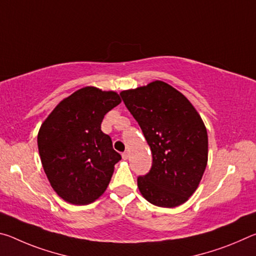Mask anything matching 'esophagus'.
<instances>
[{
  "mask_svg": "<svg viewBox=\"0 0 256 256\" xmlns=\"http://www.w3.org/2000/svg\"><path fill=\"white\" fill-rule=\"evenodd\" d=\"M122 158H123L124 160H126V159L128 158V151H125V152L122 154Z\"/></svg>",
  "mask_w": 256,
  "mask_h": 256,
  "instance_id": "1",
  "label": "esophagus"
}]
</instances>
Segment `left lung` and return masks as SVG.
Instances as JSON below:
<instances>
[{
	"label": "left lung",
	"mask_w": 256,
	"mask_h": 256,
	"mask_svg": "<svg viewBox=\"0 0 256 256\" xmlns=\"http://www.w3.org/2000/svg\"><path fill=\"white\" fill-rule=\"evenodd\" d=\"M152 152V167L138 178L146 201L162 208L183 204L196 192L208 164V133L200 114L164 81L120 92Z\"/></svg>",
	"instance_id": "1"
}]
</instances>
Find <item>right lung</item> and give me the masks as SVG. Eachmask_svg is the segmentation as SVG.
I'll return each instance as SVG.
<instances>
[{"mask_svg": "<svg viewBox=\"0 0 256 256\" xmlns=\"http://www.w3.org/2000/svg\"><path fill=\"white\" fill-rule=\"evenodd\" d=\"M120 102L118 92L84 86L60 100L42 122L37 136L42 164L64 201L90 204L106 190L122 157L102 122Z\"/></svg>", "mask_w": 256, "mask_h": 256, "instance_id": "add662e5", "label": "right lung"}]
</instances>
